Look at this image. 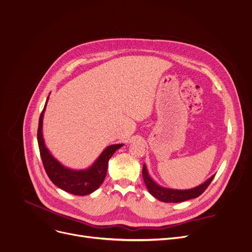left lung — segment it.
Listing matches in <instances>:
<instances>
[{
    "mask_svg": "<svg viewBox=\"0 0 252 252\" xmlns=\"http://www.w3.org/2000/svg\"><path fill=\"white\" fill-rule=\"evenodd\" d=\"M142 177L144 180V183L146 185V188L148 192L157 200L164 202V203H180L184 202L190 199H195L202 195L204 191L208 188L212 180L214 179L215 175H213L211 178H209L206 182L203 184L187 190H177V189H170L165 188L157 184L148 174L147 168L145 164H143L142 167Z\"/></svg>",
    "mask_w": 252,
    "mask_h": 252,
    "instance_id": "8db88e82",
    "label": "left lung"
}]
</instances>
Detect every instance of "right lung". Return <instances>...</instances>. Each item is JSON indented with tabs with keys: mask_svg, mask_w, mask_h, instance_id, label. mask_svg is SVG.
Segmentation results:
<instances>
[{
	"mask_svg": "<svg viewBox=\"0 0 252 252\" xmlns=\"http://www.w3.org/2000/svg\"><path fill=\"white\" fill-rule=\"evenodd\" d=\"M48 98L49 97H47L43 111L40 114L37 129V142L46 174L54 185L67 193L76 196L89 195L95 192L104 182L110 158L124 144H112L106 147L95 162L87 169L76 170L65 167L53 157L46 147L43 139L42 122Z\"/></svg>",
	"mask_w": 252,
	"mask_h": 252,
	"instance_id": "add662e5",
	"label": "right lung"
}]
</instances>
